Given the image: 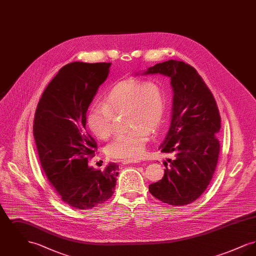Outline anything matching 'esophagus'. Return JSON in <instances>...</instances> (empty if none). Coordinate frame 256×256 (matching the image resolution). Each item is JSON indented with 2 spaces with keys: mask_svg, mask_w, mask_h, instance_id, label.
Returning a JSON list of instances; mask_svg holds the SVG:
<instances>
[{
  "mask_svg": "<svg viewBox=\"0 0 256 256\" xmlns=\"http://www.w3.org/2000/svg\"><path fill=\"white\" fill-rule=\"evenodd\" d=\"M140 162V160L138 159H124L122 160V163L124 165H126V164H132V163H138Z\"/></svg>",
  "mask_w": 256,
  "mask_h": 256,
  "instance_id": "34e87169",
  "label": "esophagus"
}]
</instances>
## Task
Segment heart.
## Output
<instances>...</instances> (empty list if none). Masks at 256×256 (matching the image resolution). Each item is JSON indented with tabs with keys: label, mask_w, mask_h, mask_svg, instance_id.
<instances>
[{
	"label": "heart",
	"mask_w": 256,
	"mask_h": 256,
	"mask_svg": "<svg viewBox=\"0 0 256 256\" xmlns=\"http://www.w3.org/2000/svg\"><path fill=\"white\" fill-rule=\"evenodd\" d=\"M126 111V124L132 128L106 146L108 156L115 159L139 158L145 152L150 132L156 134L164 122L166 94L156 80H128L110 87L102 104H92L86 115L90 132L100 139L113 132V114Z\"/></svg>",
	"instance_id": "1"
}]
</instances>
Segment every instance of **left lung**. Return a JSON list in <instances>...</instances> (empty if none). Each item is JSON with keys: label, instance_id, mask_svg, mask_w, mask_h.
I'll return each mask as SVG.
<instances>
[{"label": "left lung", "instance_id": "obj_1", "mask_svg": "<svg viewBox=\"0 0 256 256\" xmlns=\"http://www.w3.org/2000/svg\"><path fill=\"white\" fill-rule=\"evenodd\" d=\"M143 74L169 76L174 91L170 128L159 146L174 158L164 162V176L150 184L148 191L170 206L189 204L206 190L218 163L220 116L216 100L195 68L183 61L158 63Z\"/></svg>", "mask_w": 256, "mask_h": 256}]
</instances>
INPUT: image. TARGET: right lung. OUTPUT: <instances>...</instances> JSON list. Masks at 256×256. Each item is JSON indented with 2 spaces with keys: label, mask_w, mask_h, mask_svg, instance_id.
<instances>
[{
  "label": "right lung",
  "mask_w": 256,
  "mask_h": 256,
  "mask_svg": "<svg viewBox=\"0 0 256 256\" xmlns=\"http://www.w3.org/2000/svg\"><path fill=\"white\" fill-rule=\"evenodd\" d=\"M110 65L76 61L63 66L37 104L34 136L41 166L61 200L76 209L106 202L119 174L115 163L104 170L88 166L97 143L86 132V112Z\"/></svg>",
  "instance_id": "add662e5"
}]
</instances>
